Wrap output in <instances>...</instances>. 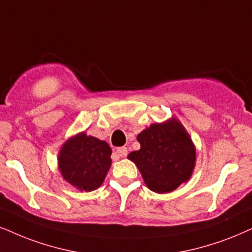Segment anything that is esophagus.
<instances>
[{
  "label": "esophagus",
  "mask_w": 252,
  "mask_h": 252,
  "mask_svg": "<svg viewBox=\"0 0 252 252\" xmlns=\"http://www.w3.org/2000/svg\"><path fill=\"white\" fill-rule=\"evenodd\" d=\"M116 154L122 158L126 157V155H128V149H126V146H121V148L116 149Z\"/></svg>",
  "instance_id": "esophagus-1"
}]
</instances>
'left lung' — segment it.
Here are the masks:
<instances>
[{
  "label": "left lung",
  "instance_id": "left-lung-1",
  "mask_svg": "<svg viewBox=\"0 0 252 252\" xmlns=\"http://www.w3.org/2000/svg\"><path fill=\"white\" fill-rule=\"evenodd\" d=\"M141 149L130 152L143 180L156 193H170L187 181L195 166V146L177 119L154 123L137 136Z\"/></svg>",
  "mask_w": 252,
  "mask_h": 252
}]
</instances>
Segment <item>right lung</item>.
I'll return each instance as SVG.
<instances>
[{
	"instance_id": "obj_1",
	"label": "right lung",
	"mask_w": 252,
	"mask_h": 252,
	"mask_svg": "<svg viewBox=\"0 0 252 252\" xmlns=\"http://www.w3.org/2000/svg\"><path fill=\"white\" fill-rule=\"evenodd\" d=\"M110 156L107 142L80 132L63 143L58 166L67 183L79 190L91 192L102 185L111 165Z\"/></svg>"
}]
</instances>
